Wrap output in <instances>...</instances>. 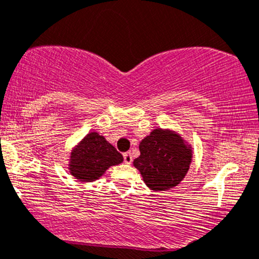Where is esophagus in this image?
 <instances>
[{"label":"esophagus","mask_w":259,"mask_h":259,"mask_svg":"<svg viewBox=\"0 0 259 259\" xmlns=\"http://www.w3.org/2000/svg\"><path fill=\"white\" fill-rule=\"evenodd\" d=\"M123 160H124V162H126V164H131V162H132V160H133V158H132V154H131L130 152H127V153H124L123 154Z\"/></svg>","instance_id":"34e87169"}]
</instances>
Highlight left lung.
Wrapping results in <instances>:
<instances>
[{
	"mask_svg": "<svg viewBox=\"0 0 259 259\" xmlns=\"http://www.w3.org/2000/svg\"><path fill=\"white\" fill-rule=\"evenodd\" d=\"M141 155L133 166L150 190L160 192L180 185L192 162V145L176 131L154 128L139 143Z\"/></svg>",
	"mask_w": 259,
	"mask_h": 259,
	"instance_id": "8db88e82",
	"label": "left lung"
}]
</instances>
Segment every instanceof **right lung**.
<instances>
[{"instance_id": "right-lung-1", "label": "right lung", "mask_w": 259, "mask_h": 259, "mask_svg": "<svg viewBox=\"0 0 259 259\" xmlns=\"http://www.w3.org/2000/svg\"><path fill=\"white\" fill-rule=\"evenodd\" d=\"M122 161L123 156L114 145L93 131L72 148L67 168L79 182H93L100 179L107 168Z\"/></svg>"}]
</instances>
